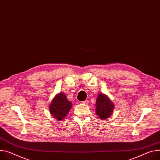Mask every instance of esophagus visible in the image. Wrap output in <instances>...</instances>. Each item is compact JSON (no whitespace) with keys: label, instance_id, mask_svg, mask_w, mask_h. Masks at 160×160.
I'll return each instance as SVG.
<instances>
[{"label":"esophagus","instance_id":"1","mask_svg":"<svg viewBox=\"0 0 160 160\" xmlns=\"http://www.w3.org/2000/svg\"><path fill=\"white\" fill-rule=\"evenodd\" d=\"M82 103H83V104H85V105H88V104L89 103V101H88V100H85V101H82Z\"/></svg>","mask_w":160,"mask_h":160}]
</instances>
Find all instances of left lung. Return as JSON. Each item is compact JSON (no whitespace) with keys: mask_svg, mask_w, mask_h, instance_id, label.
I'll use <instances>...</instances> for the list:
<instances>
[{"mask_svg":"<svg viewBox=\"0 0 160 160\" xmlns=\"http://www.w3.org/2000/svg\"><path fill=\"white\" fill-rule=\"evenodd\" d=\"M114 108V103L108 96L101 92L98 95L96 101V113L100 119L105 120L110 117Z\"/></svg>","mask_w":160,"mask_h":160,"instance_id":"8db88e82","label":"left lung"}]
</instances>
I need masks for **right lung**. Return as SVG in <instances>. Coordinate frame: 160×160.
I'll list each match as a JSON object with an SVG mask.
<instances>
[{
	"mask_svg": "<svg viewBox=\"0 0 160 160\" xmlns=\"http://www.w3.org/2000/svg\"><path fill=\"white\" fill-rule=\"evenodd\" d=\"M72 107V103L69 101L63 92L55 95L49 105L50 114L55 119L62 121L69 112Z\"/></svg>",
	"mask_w": 160,
	"mask_h": 160,
	"instance_id": "right-lung-1",
	"label": "right lung"
}]
</instances>
